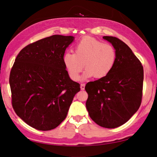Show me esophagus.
<instances>
[{"instance_id":"34e87169","label":"esophagus","mask_w":157,"mask_h":157,"mask_svg":"<svg viewBox=\"0 0 157 157\" xmlns=\"http://www.w3.org/2000/svg\"><path fill=\"white\" fill-rule=\"evenodd\" d=\"M80 88H81L82 90H84L85 89V84H82Z\"/></svg>"}]
</instances>
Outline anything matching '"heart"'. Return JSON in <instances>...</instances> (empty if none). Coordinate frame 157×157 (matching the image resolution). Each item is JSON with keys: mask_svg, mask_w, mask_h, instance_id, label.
I'll return each instance as SVG.
<instances>
[{"mask_svg": "<svg viewBox=\"0 0 157 157\" xmlns=\"http://www.w3.org/2000/svg\"><path fill=\"white\" fill-rule=\"evenodd\" d=\"M117 52L110 44L102 43L91 37L81 39L75 46V53L66 51L63 61L69 75L77 81L84 67L86 69L82 79L94 76L104 78L111 72L115 65Z\"/></svg>", "mask_w": 157, "mask_h": 157, "instance_id": "b5f03b06", "label": "heart"}]
</instances>
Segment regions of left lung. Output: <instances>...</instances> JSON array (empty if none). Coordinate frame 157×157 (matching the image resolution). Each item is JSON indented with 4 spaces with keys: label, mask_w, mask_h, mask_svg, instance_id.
Masks as SVG:
<instances>
[{
    "label": "left lung",
    "mask_w": 157,
    "mask_h": 157,
    "mask_svg": "<svg viewBox=\"0 0 157 157\" xmlns=\"http://www.w3.org/2000/svg\"><path fill=\"white\" fill-rule=\"evenodd\" d=\"M103 39L116 50V63L107 76L86 85L88 94L86 106L96 124L115 128L128 121L141 105L144 69L125 43L113 36Z\"/></svg>",
    "instance_id": "obj_1"
}]
</instances>
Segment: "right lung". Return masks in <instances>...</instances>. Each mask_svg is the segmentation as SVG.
<instances>
[{"label":"right lung","instance_id":"obj_1","mask_svg":"<svg viewBox=\"0 0 157 157\" xmlns=\"http://www.w3.org/2000/svg\"><path fill=\"white\" fill-rule=\"evenodd\" d=\"M73 40L71 36H49L26 46L15 60L9 76L13 108L36 129L48 131L61 124L80 90L63 61Z\"/></svg>","mask_w":157,"mask_h":157}]
</instances>
